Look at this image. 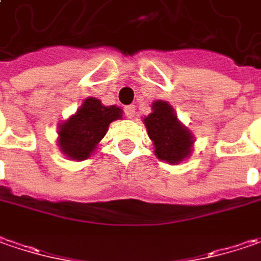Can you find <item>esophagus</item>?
<instances>
[{"instance_id": "1", "label": "esophagus", "mask_w": 261, "mask_h": 261, "mask_svg": "<svg viewBox=\"0 0 261 261\" xmlns=\"http://www.w3.org/2000/svg\"><path fill=\"white\" fill-rule=\"evenodd\" d=\"M124 114H126V117L134 119L135 117V106H126L124 107Z\"/></svg>"}]
</instances>
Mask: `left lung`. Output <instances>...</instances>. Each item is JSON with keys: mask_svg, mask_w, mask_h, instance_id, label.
<instances>
[{"mask_svg": "<svg viewBox=\"0 0 261 261\" xmlns=\"http://www.w3.org/2000/svg\"><path fill=\"white\" fill-rule=\"evenodd\" d=\"M144 123L160 160L175 164L188 157L194 142L192 135L179 123L170 104L155 101L152 113L144 119Z\"/></svg>", "mask_w": 261, "mask_h": 261, "instance_id": "left-lung-1", "label": "left lung"}]
</instances>
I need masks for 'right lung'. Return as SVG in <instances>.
<instances>
[{
	"instance_id": "1",
	"label": "right lung",
	"mask_w": 261,
	"mask_h": 261,
	"mask_svg": "<svg viewBox=\"0 0 261 261\" xmlns=\"http://www.w3.org/2000/svg\"><path fill=\"white\" fill-rule=\"evenodd\" d=\"M122 117V109L102 106L99 99L86 98L81 109L60 126L59 145L73 160H85L107 134L109 124Z\"/></svg>"
}]
</instances>
